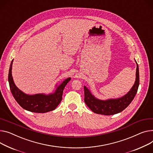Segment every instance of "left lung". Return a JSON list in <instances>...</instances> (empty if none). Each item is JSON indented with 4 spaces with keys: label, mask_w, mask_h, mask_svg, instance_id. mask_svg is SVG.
Listing matches in <instances>:
<instances>
[{
    "label": "left lung",
    "mask_w": 153,
    "mask_h": 153,
    "mask_svg": "<svg viewBox=\"0 0 153 153\" xmlns=\"http://www.w3.org/2000/svg\"><path fill=\"white\" fill-rule=\"evenodd\" d=\"M135 62L137 64V69L135 83L128 92L123 97L105 100H100L91 94L90 90L86 86H84V101L87 106L94 113L106 116L113 115L120 113L130 105L136 95L140 82L138 65L136 61Z\"/></svg>",
    "instance_id": "left-lung-1"
}]
</instances>
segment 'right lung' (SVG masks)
I'll list each match as a JSON object with an SVG mask.
<instances>
[{"label": "right lung", "instance_id": "right-lung-1", "mask_svg": "<svg viewBox=\"0 0 153 153\" xmlns=\"http://www.w3.org/2000/svg\"><path fill=\"white\" fill-rule=\"evenodd\" d=\"M13 62V59L10 64L8 79L10 90L17 103L23 109L33 113H45L55 109L62 100L64 88L71 80V77L65 79L58 85L56 84V89L53 93L26 94L19 90L14 83L12 74Z\"/></svg>", "mask_w": 153, "mask_h": 153}]
</instances>
